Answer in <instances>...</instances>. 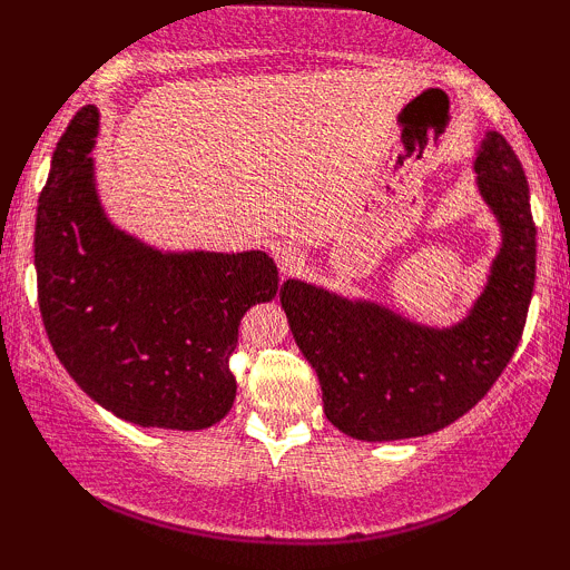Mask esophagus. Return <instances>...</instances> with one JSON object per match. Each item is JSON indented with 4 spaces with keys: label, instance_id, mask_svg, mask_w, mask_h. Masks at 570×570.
I'll list each match as a JSON object with an SVG mask.
<instances>
[{
    "label": "esophagus",
    "instance_id": "34e87169",
    "mask_svg": "<svg viewBox=\"0 0 570 570\" xmlns=\"http://www.w3.org/2000/svg\"><path fill=\"white\" fill-rule=\"evenodd\" d=\"M272 256H275L277 267L283 275H293V272H298L303 267V262H306V256H303L301 248H295L293 244H277L272 248Z\"/></svg>",
    "mask_w": 570,
    "mask_h": 570
}]
</instances>
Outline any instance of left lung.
<instances>
[{
  "instance_id": "8db88e82",
  "label": "left lung",
  "mask_w": 570,
  "mask_h": 570,
  "mask_svg": "<svg viewBox=\"0 0 570 570\" xmlns=\"http://www.w3.org/2000/svg\"><path fill=\"white\" fill-rule=\"evenodd\" d=\"M472 168L501 244L459 322L428 324L384 301L295 277L283 283L279 303L322 384L326 420L350 439L400 441L441 431L488 394L519 345L537 267L529 184L498 131L480 139Z\"/></svg>"
}]
</instances>
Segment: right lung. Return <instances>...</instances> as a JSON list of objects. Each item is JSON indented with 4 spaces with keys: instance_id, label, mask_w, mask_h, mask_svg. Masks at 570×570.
Listing matches in <instances>:
<instances>
[{
    "instance_id": "obj_1",
    "label": "right lung",
    "mask_w": 570,
    "mask_h": 570,
    "mask_svg": "<svg viewBox=\"0 0 570 570\" xmlns=\"http://www.w3.org/2000/svg\"><path fill=\"white\" fill-rule=\"evenodd\" d=\"M100 114L59 139L36 215L38 306L77 386L142 428L202 431L228 415L238 324L277 295L264 252H166L108 217L98 191Z\"/></svg>"
}]
</instances>
